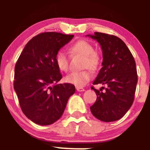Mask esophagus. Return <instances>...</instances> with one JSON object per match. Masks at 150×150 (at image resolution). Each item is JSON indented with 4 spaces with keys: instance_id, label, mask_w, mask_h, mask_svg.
I'll use <instances>...</instances> for the list:
<instances>
[{
    "instance_id": "esophagus-1",
    "label": "esophagus",
    "mask_w": 150,
    "mask_h": 150,
    "mask_svg": "<svg viewBox=\"0 0 150 150\" xmlns=\"http://www.w3.org/2000/svg\"><path fill=\"white\" fill-rule=\"evenodd\" d=\"M76 89H77V91H78V92H84V91H85V89L82 88V87H77Z\"/></svg>"
}]
</instances>
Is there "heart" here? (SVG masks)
<instances>
[{"instance_id":"1","label":"heart","mask_w":150,"mask_h":150,"mask_svg":"<svg viewBox=\"0 0 150 150\" xmlns=\"http://www.w3.org/2000/svg\"><path fill=\"white\" fill-rule=\"evenodd\" d=\"M70 53L73 55H80L83 56L82 62V68H89L96 70L99 68L101 63V57L97 51H94V46L87 41H77L70 46ZM56 63L61 71L68 72L69 70V61L67 54L64 51L60 50L56 55ZM92 73L89 70L86 69L80 72H73L65 77L67 82L75 85L76 87H84L92 78Z\"/></svg>"}]
</instances>
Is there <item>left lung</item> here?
Listing matches in <instances>:
<instances>
[{
    "label": "left lung",
    "instance_id": "8db88e82",
    "mask_svg": "<svg viewBox=\"0 0 150 150\" xmlns=\"http://www.w3.org/2000/svg\"><path fill=\"white\" fill-rule=\"evenodd\" d=\"M87 36L97 40L102 49L103 67L93 85H107L104 93L92 87L97 97L90 106L91 112L101 121L119 120L134 101L137 82L135 59L125 43L116 36L101 32Z\"/></svg>",
    "mask_w": 150,
    "mask_h": 150
}]
</instances>
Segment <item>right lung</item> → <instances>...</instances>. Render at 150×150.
<instances>
[{
  "label": "right lung",
  "mask_w": 150,
  "mask_h": 150,
  "mask_svg": "<svg viewBox=\"0 0 150 150\" xmlns=\"http://www.w3.org/2000/svg\"><path fill=\"white\" fill-rule=\"evenodd\" d=\"M73 37L53 32L38 34L26 44L17 61L15 91L22 112L37 124L48 125L57 121L75 92L71 84H56L62 75L56 55Z\"/></svg>",
  "instance_id": "1"
}]
</instances>
